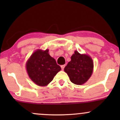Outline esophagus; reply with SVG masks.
Masks as SVG:
<instances>
[{
  "label": "esophagus",
  "mask_w": 120,
  "mask_h": 120,
  "mask_svg": "<svg viewBox=\"0 0 120 120\" xmlns=\"http://www.w3.org/2000/svg\"><path fill=\"white\" fill-rule=\"evenodd\" d=\"M65 67V65H61V68L62 69V70L64 69Z\"/></svg>",
  "instance_id": "34e87169"
}]
</instances>
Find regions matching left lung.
I'll use <instances>...</instances> for the list:
<instances>
[{
  "mask_svg": "<svg viewBox=\"0 0 120 120\" xmlns=\"http://www.w3.org/2000/svg\"><path fill=\"white\" fill-rule=\"evenodd\" d=\"M93 67V60L90 56L81 55L75 51L71 56V61L65 67L64 71L68 74L72 83L81 85L90 77Z\"/></svg>",
  "mask_w": 120,
  "mask_h": 120,
  "instance_id": "obj_1",
  "label": "left lung"
}]
</instances>
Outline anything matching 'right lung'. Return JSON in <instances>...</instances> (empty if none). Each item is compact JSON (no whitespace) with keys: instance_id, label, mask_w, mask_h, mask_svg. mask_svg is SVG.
Here are the masks:
<instances>
[{"instance_id":"add662e5","label":"right lung","mask_w":120,"mask_h":120,"mask_svg":"<svg viewBox=\"0 0 120 120\" xmlns=\"http://www.w3.org/2000/svg\"><path fill=\"white\" fill-rule=\"evenodd\" d=\"M29 76L35 83L41 86L47 85L61 70L56 60L49 55V49L37 50L27 62Z\"/></svg>"}]
</instances>
